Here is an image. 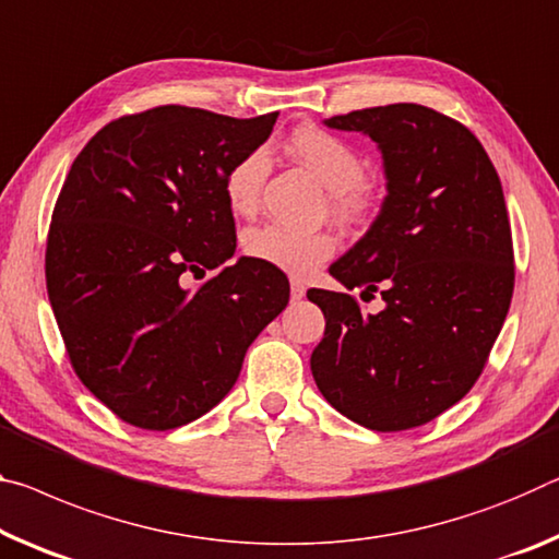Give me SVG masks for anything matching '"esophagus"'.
Instances as JSON below:
<instances>
[{
    "instance_id": "esophagus-1",
    "label": "esophagus",
    "mask_w": 559,
    "mask_h": 559,
    "mask_svg": "<svg viewBox=\"0 0 559 559\" xmlns=\"http://www.w3.org/2000/svg\"><path fill=\"white\" fill-rule=\"evenodd\" d=\"M304 296H306V286H304V283H300V281H290V300H294V304H296V300H300Z\"/></svg>"
}]
</instances>
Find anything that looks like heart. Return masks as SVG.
Wrapping results in <instances>:
<instances>
[{
	"label": "heart",
	"mask_w": 559,
	"mask_h": 559,
	"mask_svg": "<svg viewBox=\"0 0 559 559\" xmlns=\"http://www.w3.org/2000/svg\"><path fill=\"white\" fill-rule=\"evenodd\" d=\"M288 154L306 164L328 189V211L353 224L366 216L370 191L366 186V162L360 152L333 131L321 127H300L288 136ZM269 176V154L263 148L243 154L226 174V199L236 214H251L259 206ZM248 259L271 269L304 278L335 253V238L328 231H294L278 224L253 226L243 234Z\"/></svg>",
	"instance_id": "1"
}]
</instances>
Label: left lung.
<instances>
[{"mask_svg":"<svg viewBox=\"0 0 559 559\" xmlns=\"http://www.w3.org/2000/svg\"><path fill=\"white\" fill-rule=\"evenodd\" d=\"M323 123L360 131L383 154L388 197L331 276L386 306L362 314L347 290H308L325 316L316 385L362 428H418L475 385L508 316L515 255L500 176L471 129L428 106H373Z\"/></svg>","mask_w":559,"mask_h":559,"instance_id":"8db88e82","label":"left lung"}]
</instances>
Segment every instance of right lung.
<instances>
[{
	"label": "right lung",
	"mask_w": 559,
	"mask_h": 559,
	"mask_svg": "<svg viewBox=\"0 0 559 559\" xmlns=\"http://www.w3.org/2000/svg\"><path fill=\"white\" fill-rule=\"evenodd\" d=\"M276 119L156 106L106 123L69 168L47 238L49 304L79 380L123 423L201 418L286 308L283 271L248 255L182 288L234 255L226 174Z\"/></svg>",
	"instance_id": "right-lung-1"
}]
</instances>
